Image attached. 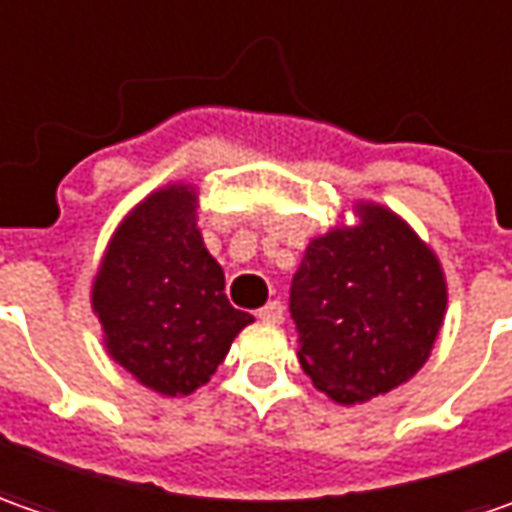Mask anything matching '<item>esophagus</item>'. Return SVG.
I'll return each instance as SVG.
<instances>
[{
    "mask_svg": "<svg viewBox=\"0 0 512 512\" xmlns=\"http://www.w3.org/2000/svg\"><path fill=\"white\" fill-rule=\"evenodd\" d=\"M257 317H260L263 323H280V320H283V306H280L277 300H269L263 309L257 311Z\"/></svg>",
    "mask_w": 512,
    "mask_h": 512,
    "instance_id": "obj_1",
    "label": "esophagus"
}]
</instances>
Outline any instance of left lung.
Wrapping results in <instances>:
<instances>
[{
    "label": "left lung",
    "mask_w": 512,
    "mask_h": 512,
    "mask_svg": "<svg viewBox=\"0 0 512 512\" xmlns=\"http://www.w3.org/2000/svg\"><path fill=\"white\" fill-rule=\"evenodd\" d=\"M354 226L311 238L291 280L297 360L340 405L368 402L428 362L448 309L439 257L397 212L357 203Z\"/></svg>",
    "instance_id": "8db88e82"
}]
</instances>
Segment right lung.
Listing matches in <instances>:
<instances>
[{
    "label": "right lung",
    "instance_id": "obj_1",
    "mask_svg": "<svg viewBox=\"0 0 512 512\" xmlns=\"http://www.w3.org/2000/svg\"><path fill=\"white\" fill-rule=\"evenodd\" d=\"M223 269L206 252L192 184L155 189L118 223L90 303L104 348L141 385L186 397L209 382L252 314L226 300Z\"/></svg>",
    "mask_w": 512,
    "mask_h": 512
}]
</instances>
